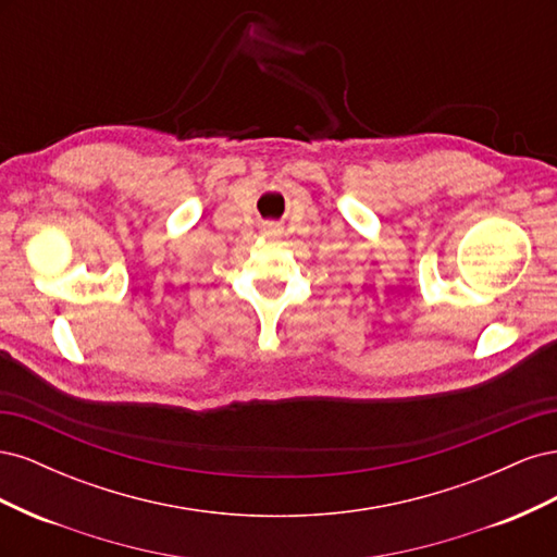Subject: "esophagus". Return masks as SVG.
Returning <instances> with one entry per match:
<instances>
[{
  "instance_id": "esophagus-1",
  "label": "esophagus",
  "mask_w": 557,
  "mask_h": 557,
  "mask_svg": "<svg viewBox=\"0 0 557 557\" xmlns=\"http://www.w3.org/2000/svg\"><path fill=\"white\" fill-rule=\"evenodd\" d=\"M262 232H264V234H278V232H281V227H278V225H274V223H267V225L262 227Z\"/></svg>"
}]
</instances>
